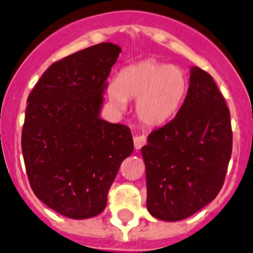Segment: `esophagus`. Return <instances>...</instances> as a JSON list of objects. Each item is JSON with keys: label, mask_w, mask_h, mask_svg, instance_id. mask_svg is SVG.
Instances as JSON below:
<instances>
[{"label": "esophagus", "mask_w": 253, "mask_h": 253, "mask_svg": "<svg viewBox=\"0 0 253 253\" xmlns=\"http://www.w3.org/2000/svg\"><path fill=\"white\" fill-rule=\"evenodd\" d=\"M146 144L145 135H135L134 136V146L136 150H140Z\"/></svg>", "instance_id": "1"}]
</instances>
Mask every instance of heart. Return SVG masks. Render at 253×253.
<instances>
[{
    "label": "heart",
    "mask_w": 253,
    "mask_h": 253,
    "mask_svg": "<svg viewBox=\"0 0 253 253\" xmlns=\"http://www.w3.org/2000/svg\"><path fill=\"white\" fill-rule=\"evenodd\" d=\"M187 75L179 67L146 59L124 67L118 79L108 84V97L124 108L127 98H136L135 109L146 126L166 123L178 112L187 92Z\"/></svg>",
    "instance_id": "1"
}]
</instances>
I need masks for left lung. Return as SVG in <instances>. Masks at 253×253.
<instances>
[{
    "mask_svg": "<svg viewBox=\"0 0 253 253\" xmlns=\"http://www.w3.org/2000/svg\"><path fill=\"white\" fill-rule=\"evenodd\" d=\"M231 148L230 112L224 97L208 73L192 67L179 112L153 130L141 148L148 212L178 222L212 202L223 186Z\"/></svg>",
    "mask_w": 253,
    "mask_h": 253,
    "instance_id": "1",
    "label": "left lung"
}]
</instances>
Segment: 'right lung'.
<instances>
[{"instance_id": "right-lung-1", "label": "right lung", "mask_w": 253, "mask_h": 253, "mask_svg": "<svg viewBox=\"0 0 253 253\" xmlns=\"http://www.w3.org/2000/svg\"><path fill=\"white\" fill-rule=\"evenodd\" d=\"M121 52L111 42L75 52L49 66L28 97L22 151L30 186L72 219L105 210L119 167L134 151L129 127L100 117Z\"/></svg>"}]
</instances>
